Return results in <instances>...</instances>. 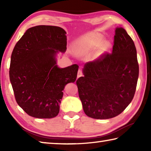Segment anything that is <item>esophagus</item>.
Here are the masks:
<instances>
[{"label": "esophagus", "instance_id": "obj_1", "mask_svg": "<svg viewBox=\"0 0 151 151\" xmlns=\"http://www.w3.org/2000/svg\"><path fill=\"white\" fill-rule=\"evenodd\" d=\"M83 73H82V71L81 70H79L78 71V75H77V78H78L79 77H81V76H83Z\"/></svg>", "mask_w": 151, "mask_h": 151}]
</instances>
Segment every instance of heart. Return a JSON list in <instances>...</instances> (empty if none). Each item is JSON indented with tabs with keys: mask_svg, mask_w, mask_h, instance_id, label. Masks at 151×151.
<instances>
[{
	"mask_svg": "<svg viewBox=\"0 0 151 151\" xmlns=\"http://www.w3.org/2000/svg\"><path fill=\"white\" fill-rule=\"evenodd\" d=\"M109 43L106 42L105 37L101 33L91 32L84 35L78 40L75 46V52L81 56L93 55L103 49L106 50Z\"/></svg>",
	"mask_w": 151,
	"mask_h": 151,
	"instance_id": "b5f03b06",
	"label": "heart"
}]
</instances>
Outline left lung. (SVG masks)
Returning <instances> with one entry per match:
<instances>
[{"instance_id":"left-lung-1","label":"left lung","mask_w":151,"mask_h":151,"mask_svg":"<svg viewBox=\"0 0 151 151\" xmlns=\"http://www.w3.org/2000/svg\"><path fill=\"white\" fill-rule=\"evenodd\" d=\"M134 43L126 30L116 27L111 54L86 63L76 81L85 113L96 119L119 115L133 99L139 78Z\"/></svg>"}]
</instances>
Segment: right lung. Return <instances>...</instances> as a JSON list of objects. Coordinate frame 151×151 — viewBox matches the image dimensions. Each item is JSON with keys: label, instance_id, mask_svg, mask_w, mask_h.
Masks as SVG:
<instances>
[{"label": "right lung", "instance_id": "obj_1", "mask_svg": "<svg viewBox=\"0 0 151 151\" xmlns=\"http://www.w3.org/2000/svg\"><path fill=\"white\" fill-rule=\"evenodd\" d=\"M66 34L59 27H31L12 50L9 76L15 99L35 118L57 116L65 85L76 79V64L66 68L57 65V54L66 50Z\"/></svg>", "mask_w": 151, "mask_h": 151}]
</instances>
